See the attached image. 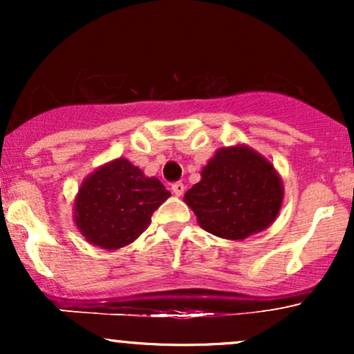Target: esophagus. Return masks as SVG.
Listing matches in <instances>:
<instances>
[{"label":"esophagus","mask_w":354,"mask_h":354,"mask_svg":"<svg viewBox=\"0 0 354 354\" xmlns=\"http://www.w3.org/2000/svg\"><path fill=\"white\" fill-rule=\"evenodd\" d=\"M171 189H173V193L176 194V196H181V194L185 193V185H183L181 181H178V183H173Z\"/></svg>","instance_id":"34e87169"}]
</instances>
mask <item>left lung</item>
<instances>
[{
	"mask_svg": "<svg viewBox=\"0 0 354 354\" xmlns=\"http://www.w3.org/2000/svg\"><path fill=\"white\" fill-rule=\"evenodd\" d=\"M185 203L205 231L245 239L278 216L283 183L274 166L250 146L219 148L203 168L201 181L186 191Z\"/></svg>",
	"mask_w": 354,
	"mask_h": 354,
	"instance_id": "obj_1",
	"label": "left lung"
}]
</instances>
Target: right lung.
I'll return each instance as SVG.
<instances>
[{
	"label": "right lung",
	"instance_id": "right-lung-1",
	"mask_svg": "<svg viewBox=\"0 0 354 354\" xmlns=\"http://www.w3.org/2000/svg\"><path fill=\"white\" fill-rule=\"evenodd\" d=\"M158 178H148L126 158L100 166L75 200V223L91 245L118 250L133 243L169 198Z\"/></svg>",
	"mask_w": 354,
	"mask_h": 354
}]
</instances>
